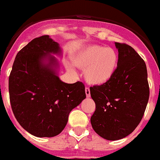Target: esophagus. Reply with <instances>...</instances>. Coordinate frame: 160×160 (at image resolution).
<instances>
[{
	"label": "esophagus",
	"instance_id": "34e87169",
	"mask_svg": "<svg viewBox=\"0 0 160 160\" xmlns=\"http://www.w3.org/2000/svg\"><path fill=\"white\" fill-rule=\"evenodd\" d=\"M85 92H86V96H87V98H90V89L88 88H85Z\"/></svg>",
	"mask_w": 160,
	"mask_h": 160
}]
</instances>
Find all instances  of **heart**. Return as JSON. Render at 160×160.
I'll return each mask as SVG.
<instances>
[{"label": "heart", "instance_id": "obj_1", "mask_svg": "<svg viewBox=\"0 0 160 160\" xmlns=\"http://www.w3.org/2000/svg\"><path fill=\"white\" fill-rule=\"evenodd\" d=\"M118 53L114 48L102 45H90L78 51L72 57V64L84 69L85 81L92 86H102L112 78L118 66ZM67 70L73 73L69 63Z\"/></svg>", "mask_w": 160, "mask_h": 160}]
</instances>
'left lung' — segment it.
<instances>
[{
  "instance_id": "1",
  "label": "left lung",
  "mask_w": 160,
  "mask_h": 160,
  "mask_svg": "<svg viewBox=\"0 0 160 160\" xmlns=\"http://www.w3.org/2000/svg\"><path fill=\"white\" fill-rule=\"evenodd\" d=\"M118 66L104 85L90 88L96 111L91 117L95 132L107 140H118L134 131L142 119L149 88L145 61L126 44L115 43Z\"/></svg>"
}]
</instances>
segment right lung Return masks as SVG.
<instances>
[{"instance_id": "add662e5", "label": "right lung", "mask_w": 160, "mask_h": 160, "mask_svg": "<svg viewBox=\"0 0 160 160\" xmlns=\"http://www.w3.org/2000/svg\"><path fill=\"white\" fill-rule=\"evenodd\" d=\"M53 55L62 56L58 43L48 35L35 38L19 51L9 78L15 117L36 137L60 134L70 112L86 98L82 82L60 80L59 62Z\"/></svg>"}]
</instances>
